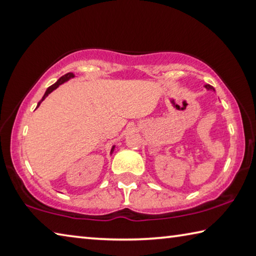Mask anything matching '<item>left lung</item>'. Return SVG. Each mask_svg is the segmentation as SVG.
Returning <instances> with one entry per match:
<instances>
[{
	"label": "left lung",
	"mask_w": 256,
	"mask_h": 256,
	"mask_svg": "<svg viewBox=\"0 0 256 256\" xmlns=\"http://www.w3.org/2000/svg\"><path fill=\"white\" fill-rule=\"evenodd\" d=\"M205 88H208V90H212V91H216V90H214V88L212 86V85H210V84H206V85H205Z\"/></svg>",
	"instance_id": "left-lung-1"
}]
</instances>
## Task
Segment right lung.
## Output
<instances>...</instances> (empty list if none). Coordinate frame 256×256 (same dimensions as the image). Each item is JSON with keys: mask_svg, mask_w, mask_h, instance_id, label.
I'll return each mask as SVG.
<instances>
[{"mask_svg": "<svg viewBox=\"0 0 256 256\" xmlns=\"http://www.w3.org/2000/svg\"><path fill=\"white\" fill-rule=\"evenodd\" d=\"M74 76H75V75L72 74V72H68V74H66V75H64V76L60 77V78H59L58 80H56V82L54 84H52L51 86H48V90L46 91V93H44V96H43L42 100H40V102L38 104V107L40 106V102H42V101H43L44 99H46L48 94H50V93H51L52 91H54L56 88L59 86V85H62V83H64V82H67V80H70V78H72V77H74ZM38 107H36V108H38ZM114 149H115V146H112V150H110V154H112Z\"/></svg>", "mask_w": 256, "mask_h": 256, "instance_id": "right-lung-1", "label": "right lung"}]
</instances>
